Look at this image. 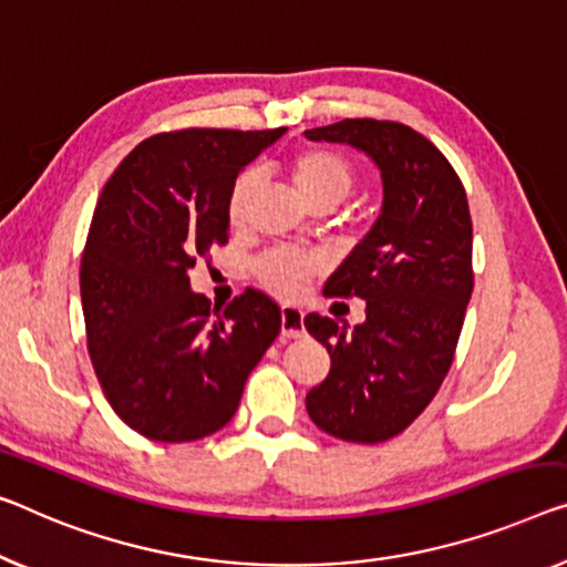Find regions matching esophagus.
I'll return each instance as SVG.
<instances>
[{"instance_id":"esophagus-1","label":"esophagus","mask_w":567,"mask_h":567,"mask_svg":"<svg viewBox=\"0 0 567 567\" xmlns=\"http://www.w3.org/2000/svg\"><path fill=\"white\" fill-rule=\"evenodd\" d=\"M306 312L295 306H282L280 310V323H282V338H300L306 333Z\"/></svg>"}]
</instances>
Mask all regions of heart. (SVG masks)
I'll return each instance as SVG.
<instances>
[{
    "label": "heart",
    "instance_id": "1",
    "mask_svg": "<svg viewBox=\"0 0 567 567\" xmlns=\"http://www.w3.org/2000/svg\"><path fill=\"white\" fill-rule=\"evenodd\" d=\"M290 177L298 188L300 198L308 206L318 203H333L338 206L357 185V171L351 159L336 150H306L290 163ZM259 185L257 173H241L236 177L229 196V221L231 226H241L247 221L249 200ZM323 269V259L316 255H302V251L272 249L257 259L255 275L269 292L280 298H298L306 290L310 277Z\"/></svg>",
    "mask_w": 567,
    "mask_h": 567
}]
</instances>
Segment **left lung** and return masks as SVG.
Returning a JSON list of instances; mask_svg holds the SVG:
<instances>
[{"mask_svg": "<svg viewBox=\"0 0 567 567\" xmlns=\"http://www.w3.org/2000/svg\"><path fill=\"white\" fill-rule=\"evenodd\" d=\"M343 142L382 173V214L326 282V295L367 300L349 328L310 312L308 333L331 353V371L306 396L310 420L349 443L400 435L441 390L473 292V226L461 177L412 126L343 120L308 130Z\"/></svg>", "mask_w": 567, "mask_h": 567, "instance_id": "obj_1", "label": "left lung"}]
</instances>
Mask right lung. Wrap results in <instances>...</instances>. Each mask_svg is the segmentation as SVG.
Wrapping results in <instances>:
<instances>
[{
	"instance_id": "right-lung-1",
	"label": "right lung",
	"mask_w": 567,
	"mask_h": 567,
	"mask_svg": "<svg viewBox=\"0 0 567 567\" xmlns=\"http://www.w3.org/2000/svg\"><path fill=\"white\" fill-rule=\"evenodd\" d=\"M280 130H181L140 142L101 190L81 257L89 357L112 410L140 435L190 443L221 430L280 333L247 287L226 308L188 269L229 241V196Z\"/></svg>"
}]
</instances>
